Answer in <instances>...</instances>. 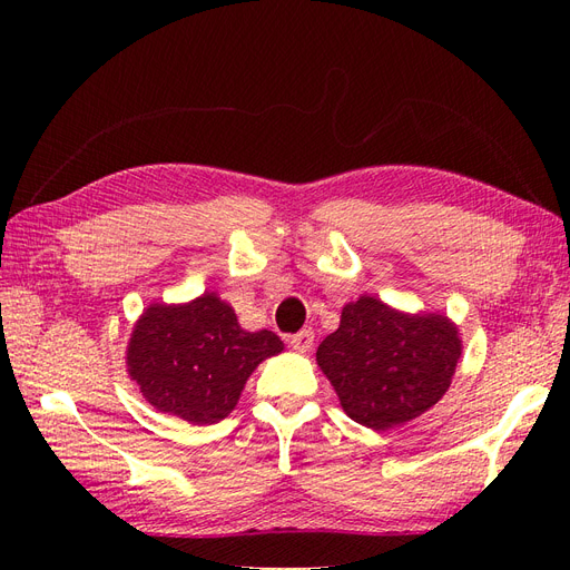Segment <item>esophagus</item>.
<instances>
[{
	"instance_id": "esophagus-1",
	"label": "esophagus",
	"mask_w": 570,
	"mask_h": 570,
	"mask_svg": "<svg viewBox=\"0 0 570 570\" xmlns=\"http://www.w3.org/2000/svg\"><path fill=\"white\" fill-rule=\"evenodd\" d=\"M289 347L302 352V354L312 350L314 347V331H312V327H304V331L289 335Z\"/></svg>"
}]
</instances>
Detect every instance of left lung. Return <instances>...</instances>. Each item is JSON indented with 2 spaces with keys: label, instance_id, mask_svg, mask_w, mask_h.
Listing matches in <instances>:
<instances>
[{
  "label": "left lung",
  "instance_id": "8db88e82",
  "mask_svg": "<svg viewBox=\"0 0 570 570\" xmlns=\"http://www.w3.org/2000/svg\"><path fill=\"white\" fill-rule=\"evenodd\" d=\"M461 340L444 316H406L381 299L342 308L340 327L316 352L347 416L390 430L421 416L450 390Z\"/></svg>",
  "mask_w": 570,
  "mask_h": 570
}]
</instances>
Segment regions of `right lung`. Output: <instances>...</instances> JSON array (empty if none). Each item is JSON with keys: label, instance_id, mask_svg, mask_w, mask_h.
I'll return each instance as SVG.
<instances>
[{"label": "right lung", "instance_id": "obj_1", "mask_svg": "<svg viewBox=\"0 0 570 570\" xmlns=\"http://www.w3.org/2000/svg\"><path fill=\"white\" fill-rule=\"evenodd\" d=\"M278 352V335L243 331L233 306L206 292L147 308L128 344V373L154 409L206 425L228 416L252 371Z\"/></svg>", "mask_w": 570, "mask_h": 570}]
</instances>
